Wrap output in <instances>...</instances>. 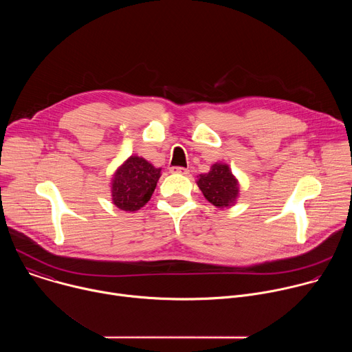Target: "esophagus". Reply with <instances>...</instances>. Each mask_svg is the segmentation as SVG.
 I'll return each mask as SVG.
<instances>
[{"mask_svg":"<svg viewBox=\"0 0 352 352\" xmlns=\"http://www.w3.org/2000/svg\"><path fill=\"white\" fill-rule=\"evenodd\" d=\"M170 171L174 173V174H181V175H188L189 174V170L185 168V167H171Z\"/></svg>","mask_w":352,"mask_h":352,"instance_id":"34e87169","label":"esophagus"}]
</instances>
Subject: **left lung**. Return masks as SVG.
Instances as JSON below:
<instances>
[{
  "label": "left lung",
  "mask_w": 352,
  "mask_h": 352,
  "mask_svg": "<svg viewBox=\"0 0 352 352\" xmlns=\"http://www.w3.org/2000/svg\"><path fill=\"white\" fill-rule=\"evenodd\" d=\"M197 186L210 204L221 209L232 206L239 192L236 178L230 167L221 163L213 164L209 173L200 174Z\"/></svg>",
  "instance_id": "1"
}]
</instances>
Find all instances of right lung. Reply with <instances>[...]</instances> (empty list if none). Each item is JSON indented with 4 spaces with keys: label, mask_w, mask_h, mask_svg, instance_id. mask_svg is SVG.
Wrapping results in <instances>:
<instances>
[{
    "label": "right lung",
    "mask_w": 352,
    "mask_h": 352,
    "mask_svg": "<svg viewBox=\"0 0 352 352\" xmlns=\"http://www.w3.org/2000/svg\"><path fill=\"white\" fill-rule=\"evenodd\" d=\"M162 168H156L142 157L131 156L114 174L111 196L114 205L125 212L143 208L152 197Z\"/></svg>",
    "instance_id": "obj_1"
}]
</instances>
